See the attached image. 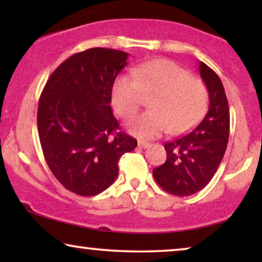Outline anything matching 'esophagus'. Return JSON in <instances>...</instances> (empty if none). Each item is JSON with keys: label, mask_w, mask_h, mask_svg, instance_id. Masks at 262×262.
Masks as SVG:
<instances>
[{"label": "esophagus", "mask_w": 262, "mask_h": 262, "mask_svg": "<svg viewBox=\"0 0 262 262\" xmlns=\"http://www.w3.org/2000/svg\"><path fill=\"white\" fill-rule=\"evenodd\" d=\"M138 146H139V148H143V149L149 148L150 143L149 142H145V141H138Z\"/></svg>", "instance_id": "34e87169"}]
</instances>
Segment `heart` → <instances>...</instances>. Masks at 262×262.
<instances>
[{
	"label": "heart",
	"instance_id": "heart-1",
	"mask_svg": "<svg viewBox=\"0 0 262 262\" xmlns=\"http://www.w3.org/2000/svg\"><path fill=\"white\" fill-rule=\"evenodd\" d=\"M144 95H154L151 111L139 114L127 124L139 138H154L169 131L184 134L206 112L207 89L198 78L169 59H152L136 67L132 74H120L111 87V101L116 112L130 118L142 105Z\"/></svg>",
	"mask_w": 262,
	"mask_h": 262
}]
</instances>
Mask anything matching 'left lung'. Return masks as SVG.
Returning a JSON list of instances; mask_svg holds the SVG:
<instances>
[{
	"instance_id": "obj_1",
	"label": "left lung",
	"mask_w": 262,
	"mask_h": 262,
	"mask_svg": "<svg viewBox=\"0 0 262 262\" xmlns=\"http://www.w3.org/2000/svg\"><path fill=\"white\" fill-rule=\"evenodd\" d=\"M199 71L209 92V112L189 134L164 144L166 162L152 169L157 184L178 196L194 194L209 184L227 150L230 131V113L221 78L203 62Z\"/></svg>"
}]
</instances>
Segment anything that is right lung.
Here are the masks:
<instances>
[{
	"mask_svg": "<svg viewBox=\"0 0 262 262\" xmlns=\"http://www.w3.org/2000/svg\"><path fill=\"white\" fill-rule=\"evenodd\" d=\"M128 53L94 48L75 53L51 74L38 103L45 161L55 178L78 195H96L113 184L118 162L137 141L120 131L111 110V87Z\"/></svg>",
	"mask_w": 262,
	"mask_h": 262,
	"instance_id": "right-lung-1",
	"label": "right lung"
}]
</instances>
